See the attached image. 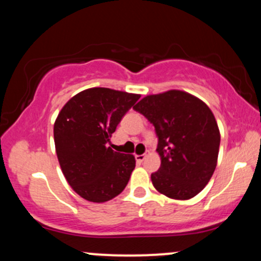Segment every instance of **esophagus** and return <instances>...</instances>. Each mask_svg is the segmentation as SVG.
Here are the masks:
<instances>
[{
  "mask_svg": "<svg viewBox=\"0 0 261 261\" xmlns=\"http://www.w3.org/2000/svg\"><path fill=\"white\" fill-rule=\"evenodd\" d=\"M148 154H149V152H148V151L146 152L145 154H136V161L139 162V163H141V162H143V161L146 160V157H147Z\"/></svg>",
  "mask_w": 261,
  "mask_h": 261,
  "instance_id": "esophagus-1",
  "label": "esophagus"
}]
</instances>
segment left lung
I'll return each instance as SVG.
<instances>
[{"label": "left lung", "instance_id": "1", "mask_svg": "<svg viewBox=\"0 0 261 261\" xmlns=\"http://www.w3.org/2000/svg\"><path fill=\"white\" fill-rule=\"evenodd\" d=\"M134 109L153 124L158 136L161 167L151 175L155 190L174 200L196 196L217 166L221 135L211 109L179 89L146 95Z\"/></svg>", "mask_w": 261, "mask_h": 261}]
</instances>
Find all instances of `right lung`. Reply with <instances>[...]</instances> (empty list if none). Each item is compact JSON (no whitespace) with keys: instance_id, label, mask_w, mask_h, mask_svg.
Masks as SVG:
<instances>
[{"instance_id":"add662e5","label":"right lung","mask_w":261,"mask_h":261,"mask_svg":"<svg viewBox=\"0 0 261 261\" xmlns=\"http://www.w3.org/2000/svg\"><path fill=\"white\" fill-rule=\"evenodd\" d=\"M140 94L94 87L77 93L54 124L56 154L70 187L91 202L118 196L135 169L133 154L108 147L122 116Z\"/></svg>"}]
</instances>
